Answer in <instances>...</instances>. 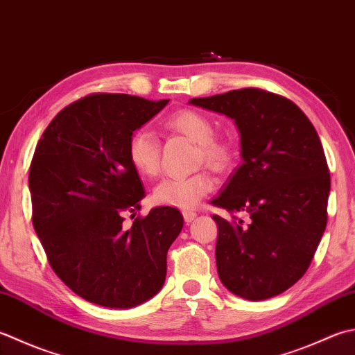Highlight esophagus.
<instances>
[{
	"instance_id": "esophagus-1",
	"label": "esophagus",
	"mask_w": 355,
	"mask_h": 355,
	"mask_svg": "<svg viewBox=\"0 0 355 355\" xmlns=\"http://www.w3.org/2000/svg\"><path fill=\"white\" fill-rule=\"evenodd\" d=\"M183 218L186 223H191V221H193L197 218V212L193 211H183Z\"/></svg>"
}]
</instances>
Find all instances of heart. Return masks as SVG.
Returning a JSON list of instances; mask_svg holds the SVG:
<instances>
[{"label":"heart","instance_id":"heart-1","mask_svg":"<svg viewBox=\"0 0 355 355\" xmlns=\"http://www.w3.org/2000/svg\"><path fill=\"white\" fill-rule=\"evenodd\" d=\"M166 126L171 130L189 138L198 144V159L215 169H225L232 159V150L229 144L215 140L211 120L196 110H180L168 118ZM129 162L144 177H155L162 164V144L149 130H137L132 134L128 144ZM215 186L209 173L201 171L191 175L166 177L152 192L157 205L191 209L196 207L201 198L207 196Z\"/></svg>","mask_w":355,"mask_h":355}]
</instances>
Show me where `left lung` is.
I'll use <instances>...</instances> for the list:
<instances>
[{
  "label": "left lung",
  "instance_id": "obj_1",
  "mask_svg": "<svg viewBox=\"0 0 355 355\" xmlns=\"http://www.w3.org/2000/svg\"><path fill=\"white\" fill-rule=\"evenodd\" d=\"M189 104L229 116L240 132L243 163L211 201L248 217L212 215L220 280L246 300L279 295L306 272L328 221L331 177L317 130L297 104L255 87Z\"/></svg>",
  "mask_w": 355,
  "mask_h": 355
}]
</instances>
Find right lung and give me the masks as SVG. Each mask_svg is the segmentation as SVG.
Returning a JSON list of instances; mask_svg holds the SVG:
<instances>
[{
  "mask_svg": "<svg viewBox=\"0 0 355 355\" xmlns=\"http://www.w3.org/2000/svg\"><path fill=\"white\" fill-rule=\"evenodd\" d=\"M168 103L85 96L53 118L35 149V232L62 283L104 308H134L154 297L166 280L168 249L183 229L182 214L171 206L123 225L146 196L129 162V140Z\"/></svg>",
  "mask_w": 355,
  "mask_h": 355,
  "instance_id": "1",
  "label": "right lung"
}]
</instances>
